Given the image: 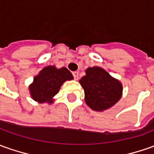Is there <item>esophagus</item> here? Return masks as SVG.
<instances>
[{
	"label": "esophagus",
	"instance_id": "34e87169",
	"mask_svg": "<svg viewBox=\"0 0 154 154\" xmlns=\"http://www.w3.org/2000/svg\"><path fill=\"white\" fill-rule=\"evenodd\" d=\"M72 74L73 77H74V79H75V80H78V72H74Z\"/></svg>",
	"mask_w": 154,
	"mask_h": 154
}]
</instances>
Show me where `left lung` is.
Here are the masks:
<instances>
[{
    "label": "left lung",
    "instance_id": "left-lung-1",
    "mask_svg": "<svg viewBox=\"0 0 154 154\" xmlns=\"http://www.w3.org/2000/svg\"><path fill=\"white\" fill-rule=\"evenodd\" d=\"M85 72L79 82L84 90L85 103L93 110L102 112L121 99L122 83L104 69L93 66L86 69Z\"/></svg>",
    "mask_w": 154,
    "mask_h": 154
}]
</instances>
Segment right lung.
<instances>
[{"mask_svg": "<svg viewBox=\"0 0 154 154\" xmlns=\"http://www.w3.org/2000/svg\"><path fill=\"white\" fill-rule=\"evenodd\" d=\"M72 79V74L66 67L56 68L55 66H47L33 77V82L29 86V94L38 103L51 104L61 85Z\"/></svg>", "mask_w": 154, "mask_h": 154, "instance_id": "1", "label": "right lung"}]
</instances>
